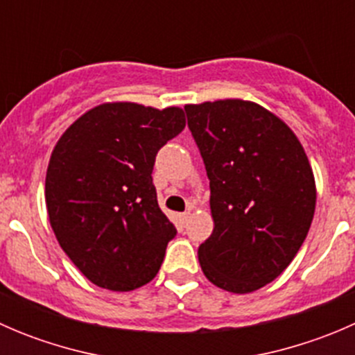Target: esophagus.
Masks as SVG:
<instances>
[{
	"label": "esophagus",
	"mask_w": 355,
	"mask_h": 355,
	"mask_svg": "<svg viewBox=\"0 0 355 355\" xmlns=\"http://www.w3.org/2000/svg\"><path fill=\"white\" fill-rule=\"evenodd\" d=\"M189 218H191V211H185V213H182V214H180V221H182V225L187 223Z\"/></svg>",
	"instance_id": "esophagus-1"
}]
</instances>
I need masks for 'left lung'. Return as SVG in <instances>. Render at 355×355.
<instances>
[{"label": "left lung", "mask_w": 355, "mask_h": 355, "mask_svg": "<svg viewBox=\"0 0 355 355\" xmlns=\"http://www.w3.org/2000/svg\"><path fill=\"white\" fill-rule=\"evenodd\" d=\"M187 125L211 189L214 228L199 245L207 280L234 293L273 282L306 241L316 184L292 130L242 99L187 105Z\"/></svg>", "instance_id": "obj_1"}]
</instances>
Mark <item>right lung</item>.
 I'll use <instances>...</instances> for the list:
<instances>
[{"label": "right lung", "instance_id": "obj_1", "mask_svg": "<svg viewBox=\"0 0 355 355\" xmlns=\"http://www.w3.org/2000/svg\"><path fill=\"white\" fill-rule=\"evenodd\" d=\"M185 127L177 106L105 103L82 114L53 149L46 207L60 245L98 287L128 292L159 271L177 228L157 206V151Z\"/></svg>", "mask_w": 355, "mask_h": 355}]
</instances>
